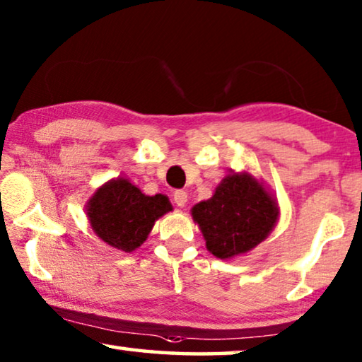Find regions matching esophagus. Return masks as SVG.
Returning <instances> with one entry per match:
<instances>
[{"label": "esophagus", "mask_w": 362, "mask_h": 362, "mask_svg": "<svg viewBox=\"0 0 362 362\" xmlns=\"http://www.w3.org/2000/svg\"><path fill=\"white\" fill-rule=\"evenodd\" d=\"M187 202V192L186 191H176L175 192V204L180 207H185Z\"/></svg>", "instance_id": "esophagus-1"}]
</instances>
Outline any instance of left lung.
Returning <instances> with one entry per match:
<instances>
[{
    "label": "left lung",
    "mask_w": 362,
    "mask_h": 362,
    "mask_svg": "<svg viewBox=\"0 0 362 362\" xmlns=\"http://www.w3.org/2000/svg\"><path fill=\"white\" fill-rule=\"evenodd\" d=\"M207 250L220 259L248 253L271 233L279 217L272 194L250 173H230L211 199L191 209Z\"/></svg>",
    "instance_id": "obj_1"
}]
</instances>
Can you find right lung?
<instances>
[{
    "mask_svg": "<svg viewBox=\"0 0 362 362\" xmlns=\"http://www.w3.org/2000/svg\"><path fill=\"white\" fill-rule=\"evenodd\" d=\"M173 211L163 194L145 196L125 177L107 181L93 194L86 206L91 228L104 243L125 253L137 250L156 220Z\"/></svg>",
    "mask_w": 362,
    "mask_h": 362,
    "instance_id": "right-lung-1",
    "label": "right lung"
}]
</instances>
